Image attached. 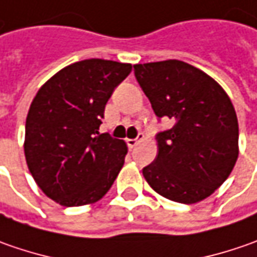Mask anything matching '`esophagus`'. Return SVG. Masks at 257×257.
<instances>
[{"label":"esophagus","instance_id":"esophagus-1","mask_svg":"<svg viewBox=\"0 0 257 257\" xmlns=\"http://www.w3.org/2000/svg\"><path fill=\"white\" fill-rule=\"evenodd\" d=\"M142 139H143V134H139V137H137V139H127V144H128V147H130V149L136 147Z\"/></svg>","mask_w":257,"mask_h":257}]
</instances>
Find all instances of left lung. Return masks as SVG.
<instances>
[{
  "mask_svg": "<svg viewBox=\"0 0 257 257\" xmlns=\"http://www.w3.org/2000/svg\"><path fill=\"white\" fill-rule=\"evenodd\" d=\"M157 117L172 128L157 134V156L143 169L154 192L184 204L222 186L239 156V124L229 95L204 71L179 60L134 65Z\"/></svg>",
  "mask_w": 257,
  "mask_h": 257,
  "instance_id": "left-lung-1",
  "label": "left lung"
}]
</instances>
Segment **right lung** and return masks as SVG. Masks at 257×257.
Wrapping results in <instances>:
<instances>
[{
	"mask_svg": "<svg viewBox=\"0 0 257 257\" xmlns=\"http://www.w3.org/2000/svg\"><path fill=\"white\" fill-rule=\"evenodd\" d=\"M132 64L83 60L60 70L30 105L24 153L47 197L61 206L98 202L121 170L127 144L98 128L114 88Z\"/></svg>",
	"mask_w": 257,
	"mask_h": 257,
	"instance_id": "1",
	"label": "right lung"
}]
</instances>
